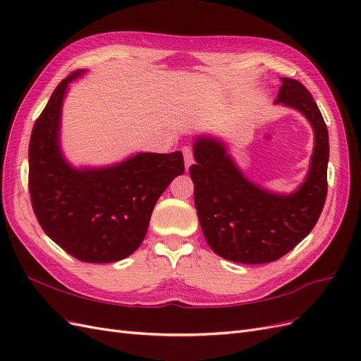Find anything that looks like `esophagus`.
<instances>
[{"label": "esophagus", "instance_id": "esophagus-1", "mask_svg": "<svg viewBox=\"0 0 361 361\" xmlns=\"http://www.w3.org/2000/svg\"><path fill=\"white\" fill-rule=\"evenodd\" d=\"M181 152H183V154H184V165H185V169H189L190 165L193 164V150L190 149V147H183Z\"/></svg>", "mask_w": 361, "mask_h": 361}]
</instances>
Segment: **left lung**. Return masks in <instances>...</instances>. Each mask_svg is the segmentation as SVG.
Listing matches in <instances>:
<instances>
[{"label":"left lung","instance_id":"left-lung-1","mask_svg":"<svg viewBox=\"0 0 361 361\" xmlns=\"http://www.w3.org/2000/svg\"><path fill=\"white\" fill-rule=\"evenodd\" d=\"M276 102L299 110L314 129L310 173L288 196L266 192L250 183L224 145L212 138L195 141L189 172L202 233L220 257L245 264L275 262L314 229L327 196L329 132L312 95L300 82L283 77Z\"/></svg>","mask_w":361,"mask_h":361}]
</instances>
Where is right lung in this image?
<instances>
[{"mask_svg":"<svg viewBox=\"0 0 361 361\" xmlns=\"http://www.w3.org/2000/svg\"><path fill=\"white\" fill-rule=\"evenodd\" d=\"M65 77L35 120L30 141L28 188L46 235L73 257L110 263L128 257L147 233L153 208L168 184L184 172L181 152L140 153L104 169H74L59 150Z\"/></svg>","mask_w":361,"mask_h":361,"instance_id":"1","label":"right lung"}]
</instances>
